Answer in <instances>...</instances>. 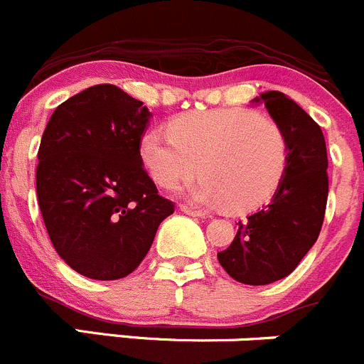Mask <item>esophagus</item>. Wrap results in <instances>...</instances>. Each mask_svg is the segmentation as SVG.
<instances>
[{
  "mask_svg": "<svg viewBox=\"0 0 364 364\" xmlns=\"http://www.w3.org/2000/svg\"><path fill=\"white\" fill-rule=\"evenodd\" d=\"M180 210L186 214H189V216L205 218V213H202V210H196V209H193V207H188V205H180Z\"/></svg>",
  "mask_w": 364,
  "mask_h": 364,
  "instance_id": "34e87169",
  "label": "esophagus"
}]
</instances>
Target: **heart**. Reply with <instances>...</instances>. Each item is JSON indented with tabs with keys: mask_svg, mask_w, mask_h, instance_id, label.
<instances>
[{
	"mask_svg": "<svg viewBox=\"0 0 364 364\" xmlns=\"http://www.w3.org/2000/svg\"><path fill=\"white\" fill-rule=\"evenodd\" d=\"M282 124L248 109L193 110L169 121L168 132L150 128L139 157L155 184L171 189L195 173L202 178L184 195L202 205L247 213L268 202L289 166Z\"/></svg>",
	"mask_w": 364,
	"mask_h": 364,
	"instance_id": "heart-1",
	"label": "heart"
}]
</instances>
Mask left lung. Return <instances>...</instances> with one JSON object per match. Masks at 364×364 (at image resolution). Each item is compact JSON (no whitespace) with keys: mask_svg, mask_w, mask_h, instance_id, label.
I'll return each instance as SVG.
<instances>
[{"mask_svg":"<svg viewBox=\"0 0 364 364\" xmlns=\"http://www.w3.org/2000/svg\"><path fill=\"white\" fill-rule=\"evenodd\" d=\"M269 116L289 137V166L272 202L240 220L218 261L237 282L264 286L288 277L320 236L328 195L327 148L316 121L279 91L262 92Z\"/></svg>","mask_w":364,"mask_h":364,"instance_id":"8db88e82","label":"left lung"}]
</instances>
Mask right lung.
Returning <instances> with one entry per match:
<instances>
[{
	"mask_svg": "<svg viewBox=\"0 0 364 364\" xmlns=\"http://www.w3.org/2000/svg\"><path fill=\"white\" fill-rule=\"evenodd\" d=\"M150 110L100 84L55 109L41 139L37 202L55 250L80 275H130L175 203L159 195L139 157Z\"/></svg>",
	"mask_w": 364,
	"mask_h": 364,
	"instance_id": "add662e5",
	"label": "right lung"
}]
</instances>
